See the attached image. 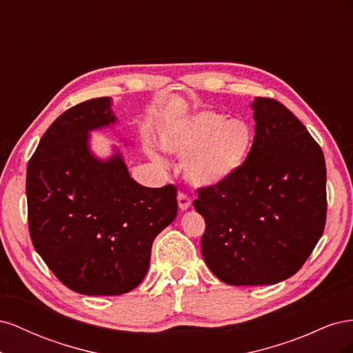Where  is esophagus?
<instances>
[{
	"instance_id": "obj_1",
	"label": "esophagus",
	"mask_w": 353,
	"mask_h": 353,
	"mask_svg": "<svg viewBox=\"0 0 353 353\" xmlns=\"http://www.w3.org/2000/svg\"><path fill=\"white\" fill-rule=\"evenodd\" d=\"M178 206L181 210H187L191 206V200L187 194L184 193H179L178 194Z\"/></svg>"
}]
</instances>
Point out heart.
Masks as SVG:
<instances>
[{
    "label": "heart",
    "mask_w": 353,
    "mask_h": 353,
    "mask_svg": "<svg viewBox=\"0 0 353 353\" xmlns=\"http://www.w3.org/2000/svg\"><path fill=\"white\" fill-rule=\"evenodd\" d=\"M254 143L250 125L228 121L218 112H200L163 128L159 144L169 154L185 159L183 174L193 187L227 183L248 162Z\"/></svg>",
    "instance_id": "obj_1"
}]
</instances>
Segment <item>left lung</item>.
<instances>
[{"label":"left lung","instance_id":"1","mask_svg":"<svg viewBox=\"0 0 353 353\" xmlns=\"http://www.w3.org/2000/svg\"><path fill=\"white\" fill-rule=\"evenodd\" d=\"M248 162L227 183L197 190L205 218L201 254L231 285L290 279L321 239L327 216V170L321 147L274 99L258 97Z\"/></svg>","mask_w":353,"mask_h":353}]
</instances>
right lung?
Wrapping results in <instances>:
<instances>
[{
	"label": "right lung",
	"mask_w": 353,
	"mask_h": 353,
	"mask_svg": "<svg viewBox=\"0 0 353 353\" xmlns=\"http://www.w3.org/2000/svg\"><path fill=\"white\" fill-rule=\"evenodd\" d=\"M116 122L110 99L60 114L26 170L32 244L57 279L87 296H117L143 281L157 234L176 218V188L143 187L121 153L92 156L88 132Z\"/></svg>",
	"instance_id": "1"
}]
</instances>
